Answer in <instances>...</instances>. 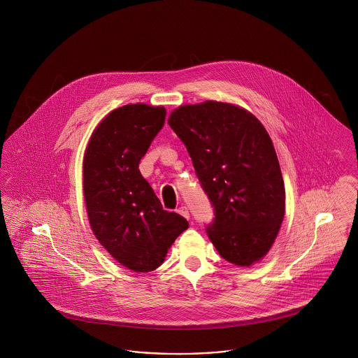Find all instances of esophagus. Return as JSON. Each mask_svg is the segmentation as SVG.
Returning a JSON list of instances; mask_svg holds the SVG:
<instances>
[{
	"instance_id": "1",
	"label": "esophagus",
	"mask_w": 358,
	"mask_h": 358,
	"mask_svg": "<svg viewBox=\"0 0 358 358\" xmlns=\"http://www.w3.org/2000/svg\"><path fill=\"white\" fill-rule=\"evenodd\" d=\"M178 213L189 220V217H190V213H189V209H187V206H185V205L180 206V208H178Z\"/></svg>"
}]
</instances>
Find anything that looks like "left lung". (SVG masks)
Masks as SVG:
<instances>
[{
    "instance_id": "left-lung-1",
    "label": "left lung",
    "mask_w": 358,
    "mask_h": 358,
    "mask_svg": "<svg viewBox=\"0 0 358 358\" xmlns=\"http://www.w3.org/2000/svg\"><path fill=\"white\" fill-rule=\"evenodd\" d=\"M169 126L187 146L213 206L208 238L222 259L251 266L266 255L285 216V184L271 138L244 108L222 102L174 110Z\"/></svg>"
}]
</instances>
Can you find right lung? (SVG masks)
I'll return each instance as SVG.
<instances>
[{"mask_svg": "<svg viewBox=\"0 0 358 358\" xmlns=\"http://www.w3.org/2000/svg\"><path fill=\"white\" fill-rule=\"evenodd\" d=\"M166 110L143 103L110 113L92 133L83 161V190L91 228L120 264L155 270L189 222L162 208L138 169L165 124Z\"/></svg>", "mask_w": 358, "mask_h": 358, "instance_id": "1", "label": "right lung"}]
</instances>
